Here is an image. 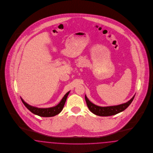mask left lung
Returning a JSON list of instances; mask_svg holds the SVG:
<instances>
[{"label": "left lung", "instance_id": "8db88e82", "mask_svg": "<svg viewBox=\"0 0 153 153\" xmlns=\"http://www.w3.org/2000/svg\"><path fill=\"white\" fill-rule=\"evenodd\" d=\"M135 95L126 103L120 104L118 105L109 106H100L93 104L92 102H91L88 100V98H87L86 95L85 96V98L89 109L93 114L99 116L106 117L115 115L125 110L131 103Z\"/></svg>", "mask_w": 153, "mask_h": 153}]
</instances>
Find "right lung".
Instances as JSON below:
<instances>
[{
  "label": "right lung",
  "mask_w": 153,
  "mask_h": 153,
  "mask_svg": "<svg viewBox=\"0 0 153 153\" xmlns=\"http://www.w3.org/2000/svg\"><path fill=\"white\" fill-rule=\"evenodd\" d=\"M69 92L70 91L68 92L64 95V96L63 97V98H62L61 101L59 103V104H57L56 106L53 107L48 108H39L37 107L31 106L30 105L26 103L22 97H20V98L23 103L25 105V106L32 113L37 115L39 116L49 117L55 116L61 112L64 108V106L65 105Z\"/></svg>",
  "instance_id": "right-lung-1"
}]
</instances>
